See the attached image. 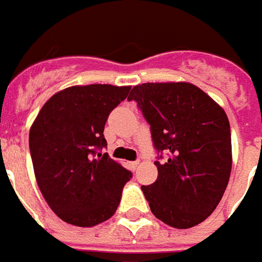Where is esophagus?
I'll return each instance as SVG.
<instances>
[{"label": "esophagus", "mask_w": 262, "mask_h": 262, "mask_svg": "<svg viewBox=\"0 0 262 262\" xmlns=\"http://www.w3.org/2000/svg\"><path fill=\"white\" fill-rule=\"evenodd\" d=\"M131 168H133V169H137V166H138V165H140V161H134V162H131Z\"/></svg>", "instance_id": "34e87169"}]
</instances>
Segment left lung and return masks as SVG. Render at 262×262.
Wrapping results in <instances>:
<instances>
[{
	"label": "left lung",
	"instance_id": "1",
	"mask_svg": "<svg viewBox=\"0 0 262 262\" xmlns=\"http://www.w3.org/2000/svg\"><path fill=\"white\" fill-rule=\"evenodd\" d=\"M135 100L151 125L158 178L141 186L154 216L175 229H189L210 216L231 172V134L224 110L192 83H144Z\"/></svg>",
	"mask_w": 262,
	"mask_h": 262
}]
</instances>
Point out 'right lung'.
Listing matches in <instances>:
<instances>
[{
  "mask_svg": "<svg viewBox=\"0 0 262 262\" xmlns=\"http://www.w3.org/2000/svg\"><path fill=\"white\" fill-rule=\"evenodd\" d=\"M129 86H72L53 94L29 131L38 186L55 214L79 227L108 220L133 173L100 154L107 146L108 114L127 98Z\"/></svg>",
  "mask_w": 262,
  "mask_h": 262,
  "instance_id": "right-lung-1",
  "label": "right lung"
}]
</instances>
